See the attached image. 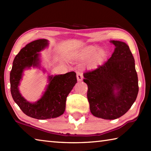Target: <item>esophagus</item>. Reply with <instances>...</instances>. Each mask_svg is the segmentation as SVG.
Listing matches in <instances>:
<instances>
[{
  "label": "esophagus",
  "mask_w": 151,
  "mask_h": 151,
  "mask_svg": "<svg viewBox=\"0 0 151 151\" xmlns=\"http://www.w3.org/2000/svg\"><path fill=\"white\" fill-rule=\"evenodd\" d=\"M76 78H77L78 81H81L83 78V73L80 72V71H78V72L76 73Z\"/></svg>",
  "instance_id": "obj_1"
}]
</instances>
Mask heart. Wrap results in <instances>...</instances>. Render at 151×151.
<instances>
[{"label":"heart","instance_id":"b5f03b06","mask_svg":"<svg viewBox=\"0 0 151 151\" xmlns=\"http://www.w3.org/2000/svg\"><path fill=\"white\" fill-rule=\"evenodd\" d=\"M96 49L97 47H88L76 55L75 58L79 61H81V62L88 61V65L90 67H96L103 61L104 57H105V53L103 50L99 51L95 54L94 53L96 52Z\"/></svg>","mask_w":151,"mask_h":151}]
</instances>
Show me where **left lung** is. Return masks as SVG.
Here are the masks:
<instances>
[{
    "mask_svg": "<svg viewBox=\"0 0 151 151\" xmlns=\"http://www.w3.org/2000/svg\"><path fill=\"white\" fill-rule=\"evenodd\" d=\"M111 42L115 46L111 57L96 69L83 74L91 113L108 120L124 115L139 93L134 59L129 47L118 40Z\"/></svg>",
    "mask_w": 151,
    "mask_h": 151,
    "instance_id": "1",
    "label": "left lung"
}]
</instances>
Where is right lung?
I'll list each match as a JSON object with an SVG mask.
<instances>
[{
	"instance_id": "obj_1",
	"label": "right lung",
	"mask_w": 151,
	"mask_h": 151,
	"mask_svg": "<svg viewBox=\"0 0 151 151\" xmlns=\"http://www.w3.org/2000/svg\"><path fill=\"white\" fill-rule=\"evenodd\" d=\"M46 39L36 40L22 48L15 57L10 73L11 92L12 99L27 116L37 119L58 117L64 113L68 94L77 83L76 73L48 76V85L45 93L35 103L27 101L19 90L20 79L25 68L39 66V52L48 46Z\"/></svg>"
}]
</instances>
